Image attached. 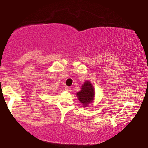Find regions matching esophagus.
<instances>
[{
	"instance_id": "1",
	"label": "esophagus",
	"mask_w": 148,
	"mask_h": 148,
	"mask_svg": "<svg viewBox=\"0 0 148 148\" xmlns=\"http://www.w3.org/2000/svg\"><path fill=\"white\" fill-rule=\"evenodd\" d=\"M64 90H65L66 91H67V92H71V88H69V87H68V86H66L65 88H64Z\"/></svg>"
}]
</instances>
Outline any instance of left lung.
Returning <instances> with one entry per match:
<instances>
[{
    "label": "left lung",
    "instance_id": "obj_1",
    "mask_svg": "<svg viewBox=\"0 0 148 148\" xmlns=\"http://www.w3.org/2000/svg\"><path fill=\"white\" fill-rule=\"evenodd\" d=\"M94 94V88L90 82H85L82 87V90L77 93L78 99L84 106H88L92 102Z\"/></svg>",
    "mask_w": 148,
    "mask_h": 148
}]
</instances>
